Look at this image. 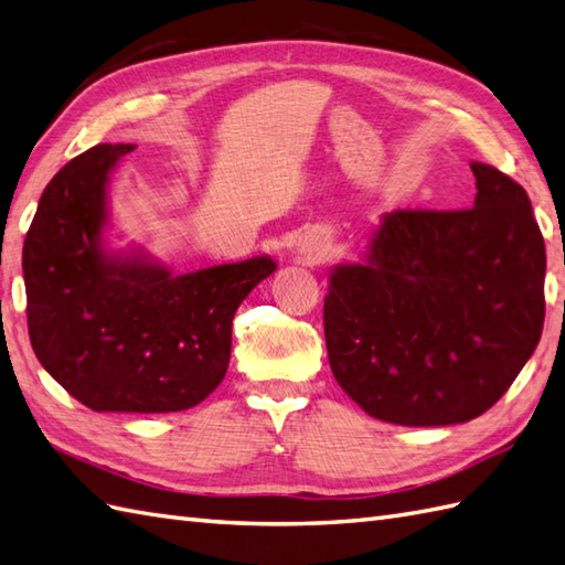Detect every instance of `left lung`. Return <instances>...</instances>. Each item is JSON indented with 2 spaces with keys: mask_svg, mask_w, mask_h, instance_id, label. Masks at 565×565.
<instances>
[{
  "mask_svg": "<svg viewBox=\"0 0 565 565\" xmlns=\"http://www.w3.org/2000/svg\"><path fill=\"white\" fill-rule=\"evenodd\" d=\"M473 207L384 215L367 263L323 299L335 382L396 425L481 416L515 382L544 329V236L530 195L473 161Z\"/></svg>",
  "mask_w": 565,
  "mask_h": 565,
  "instance_id": "8db88e82",
  "label": "left lung"
}]
</instances>
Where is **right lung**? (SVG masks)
<instances>
[{
    "instance_id": "right-lung-1",
    "label": "right lung",
    "mask_w": 565,
    "mask_h": 565,
    "mask_svg": "<svg viewBox=\"0 0 565 565\" xmlns=\"http://www.w3.org/2000/svg\"><path fill=\"white\" fill-rule=\"evenodd\" d=\"M132 149L96 145L45 185L23 242L29 335L50 377L86 408L177 413L224 380L236 309L275 263L171 275L106 254L108 171Z\"/></svg>"
}]
</instances>
